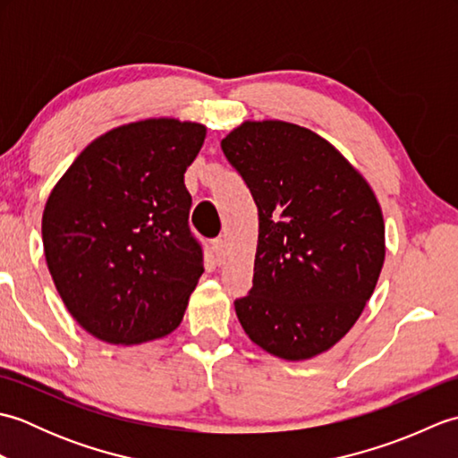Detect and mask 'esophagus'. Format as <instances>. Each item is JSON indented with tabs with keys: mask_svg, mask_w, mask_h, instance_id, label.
<instances>
[{
	"mask_svg": "<svg viewBox=\"0 0 458 458\" xmlns=\"http://www.w3.org/2000/svg\"><path fill=\"white\" fill-rule=\"evenodd\" d=\"M212 251H214V254H216V258H218V259H222L224 251H226V242H224V238L212 240Z\"/></svg>",
	"mask_w": 458,
	"mask_h": 458,
	"instance_id": "esophagus-1",
	"label": "esophagus"
}]
</instances>
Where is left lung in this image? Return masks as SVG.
I'll list each match as a JSON object with an SVG mask.
<instances>
[{"label": "left lung", "mask_w": 458, "mask_h": 458, "mask_svg": "<svg viewBox=\"0 0 458 458\" xmlns=\"http://www.w3.org/2000/svg\"><path fill=\"white\" fill-rule=\"evenodd\" d=\"M222 151L259 212L254 287L234 303L242 328L291 362L327 352L362 315L384 266L372 187L333 143L297 123L248 120Z\"/></svg>", "instance_id": "obj_1"}]
</instances>
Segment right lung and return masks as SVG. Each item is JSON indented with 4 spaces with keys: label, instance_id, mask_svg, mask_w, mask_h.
<instances>
[{
    "label": "right lung",
    "instance_id": "right-lung-1",
    "mask_svg": "<svg viewBox=\"0 0 458 458\" xmlns=\"http://www.w3.org/2000/svg\"><path fill=\"white\" fill-rule=\"evenodd\" d=\"M207 128L149 118L96 138L48 194L43 248L64 307L108 344H141L181 325L202 276L184 171Z\"/></svg>",
    "mask_w": 458,
    "mask_h": 458
}]
</instances>
